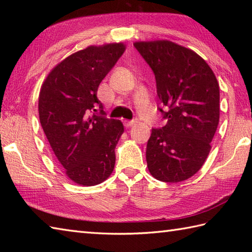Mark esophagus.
Returning a JSON list of instances; mask_svg holds the SVG:
<instances>
[{"label": "esophagus", "instance_id": "34e87169", "mask_svg": "<svg viewBox=\"0 0 252 252\" xmlns=\"http://www.w3.org/2000/svg\"><path fill=\"white\" fill-rule=\"evenodd\" d=\"M137 123V120H131V121H125V126L126 127H130V126H135Z\"/></svg>", "mask_w": 252, "mask_h": 252}]
</instances>
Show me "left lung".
Instances as JSON below:
<instances>
[{
  "mask_svg": "<svg viewBox=\"0 0 252 252\" xmlns=\"http://www.w3.org/2000/svg\"><path fill=\"white\" fill-rule=\"evenodd\" d=\"M134 46L155 73L167 119L153 129L146 147L149 172L178 183L196 174L211 149L220 119V89L206 61L172 41H138Z\"/></svg>",
  "mask_w": 252,
  "mask_h": 252,
  "instance_id": "left-lung-1",
  "label": "left lung"
}]
</instances>
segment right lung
<instances>
[{"label": "right lung", "mask_w": 252, "mask_h": 252, "mask_svg": "<svg viewBox=\"0 0 252 252\" xmlns=\"http://www.w3.org/2000/svg\"><path fill=\"white\" fill-rule=\"evenodd\" d=\"M126 51V44L90 45L52 69L39 94V118L47 141L74 183L94 186L112 173L115 148L125 132L120 120L91 114L103 105L97 89Z\"/></svg>", "instance_id": "right-lung-1"}]
</instances>
